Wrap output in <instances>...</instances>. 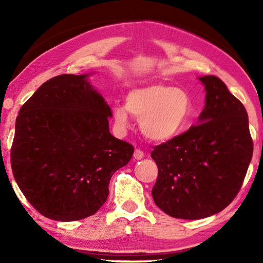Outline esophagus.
<instances>
[{
  "label": "esophagus",
  "mask_w": 263,
  "mask_h": 263,
  "mask_svg": "<svg viewBox=\"0 0 263 263\" xmlns=\"http://www.w3.org/2000/svg\"><path fill=\"white\" fill-rule=\"evenodd\" d=\"M145 157V154H144V152H142L141 149H136L135 151V154H133V158H135L136 160H141L142 158Z\"/></svg>",
  "instance_id": "esophagus-1"
}]
</instances>
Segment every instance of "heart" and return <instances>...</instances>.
I'll list each match as a JSON object with an SVG mask.
<instances>
[{
  "label": "heart",
  "instance_id": "heart-1",
  "mask_svg": "<svg viewBox=\"0 0 263 263\" xmlns=\"http://www.w3.org/2000/svg\"><path fill=\"white\" fill-rule=\"evenodd\" d=\"M130 114L140 121V131L151 141H168L183 132L193 118L189 92L168 84H147L131 89L125 104L112 106L116 127H130Z\"/></svg>",
  "mask_w": 263,
  "mask_h": 263
}]
</instances>
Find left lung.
Segmentation results:
<instances>
[{
    "label": "left lung",
    "instance_id": "obj_1",
    "mask_svg": "<svg viewBox=\"0 0 263 263\" xmlns=\"http://www.w3.org/2000/svg\"><path fill=\"white\" fill-rule=\"evenodd\" d=\"M198 80L206 94L196 125L151 153L159 169L154 203L168 216L190 220L216 215L233 201L253 155L241 102L215 75Z\"/></svg>",
    "mask_w": 263,
    "mask_h": 263
}]
</instances>
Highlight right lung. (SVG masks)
<instances>
[{
	"label": "right lung",
	"instance_id": "obj_1",
	"mask_svg": "<svg viewBox=\"0 0 263 263\" xmlns=\"http://www.w3.org/2000/svg\"><path fill=\"white\" fill-rule=\"evenodd\" d=\"M64 74L43 83L16 119L11 168L22 193L50 219L73 221L105 203L111 176L133 146L110 133L111 110L89 81Z\"/></svg>",
	"mask_w": 263,
	"mask_h": 263
}]
</instances>
